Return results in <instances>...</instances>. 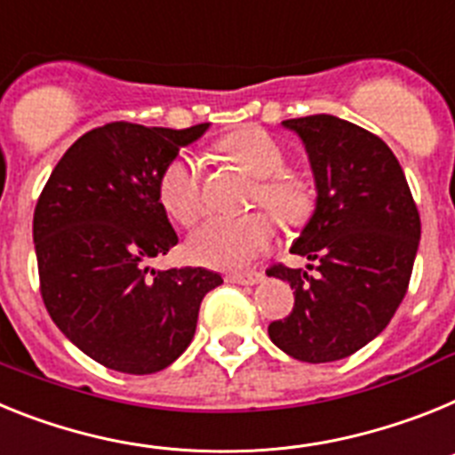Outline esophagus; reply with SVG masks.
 <instances>
[{"instance_id":"34e87169","label":"esophagus","mask_w":455,"mask_h":455,"mask_svg":"<svg viewBox=\"0 0 455 455\" xmlns=\"http://www.w3.org/2000/svg\"><path fill=\"white\" fill-rule=\"evenodd\" d=\"M227 282L240 283V286H256L263 282V275L260 272H231L227 275Z\"/></svg>"}]
</instances>
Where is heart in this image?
<instances>
[{
  "instance_id": "b5f03b06",
  "label": "heart",
  "mask_w": 455,
  "mask_h": 455,
  "mask_svg": "<svg viewBox=\"0 0 455 455\" xmlns=\"http://www.w3.org/2000/svg\"><path fill=\"white\" fill-rule=\"evenodd\" d=\"M220 151L235 160L259 183L256 201L272 212L298 222L309 212L311 192L295 176H288L283 146L260 128H243L220 141ZM157 195L164 211L180 224H192L204 212V162L192 153H180L162 169ZM275 222L266 212L247 215H211L188 238L189 259L217 270H238L250 266L270 247Z\"/></svg>"
}]
</instances>
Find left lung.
Listing matches in <instances>:
<instances>
[{
	"label": "left lung",
	"instance_id": "obj_1",
	"mask_svg": "<svg viewBox=\"0 0 455 455\" xmlns=\"http://www.w3.org/2000/svg\"><path fill=\"white\" fill-rule=\"evenodd\" d=\"M282 125L309 157L315 208L291 247L309 260L307 270H267L295 288L293 311L270 323L267 334L293 359L325 364L357 353L389 325L408 291L421 222L380 137L331 114Z\"/></svg>",
	"mask_w": 455,
	"mask_h": 455
}]
</instances>
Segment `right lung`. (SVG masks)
<instances>
[{
    "instance_id": "1",
    "label": "right lung",
    "mask_w": 455,
    "mask_h": 455,
    "mask_svg": "<svg viewBox=\"0 0 455 455\" xmlns=\"http://www.w3.org/2000/svg\"><path fill=\"white\" fill-rule=\"evenodd\" d=\"M211 124H108L63 153L34 212L41 295L59 330L98 364L148 375L195 339L201 299L224 282L205 267L153 270L179 235L160 204L162 169Z\"/></svg>"
}]
</instances>
